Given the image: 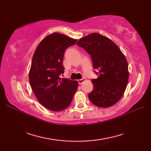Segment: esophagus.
I'll return each mask as SVG.
<instances>
[{"label":"esophagus","mask_w":151,"mask_h":151,"mask_svg":"<svg viewBox=\"0 0 151 151\" xmlns=\"http://www.w3.org/2000/svg\"><path fill=\"white\" fill-rule=\"evenodd\" d=\"M85 81H86V78H83L82 79H80V80H78V81L79 84H82L83 83H84Z\"/></svg>","instance_id":"obj_1"}]
</instances>
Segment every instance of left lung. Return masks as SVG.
<instances>
[{
	"label": "left lung",
	"mask_w": 151,
	"mask_h": 151,
	"mask_svg": "<svg viewBox=\"0 0 151 151\" xmlns=\"http://www.w3.org/2000/svg\"><path fill=\"white\" fill-rule=\"evenodd\" d=\"M90 54L93 68L99 69L97 78L93 79V90L88 94L93 104L108 108L123 97L129 81L128 62L119 48L108 37L91 33L77 42Z\"/></svg>",
	"instance_id": "left-lung-1"
}]
</instances>
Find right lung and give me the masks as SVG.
<instances>
[{"mask_svg":"<svg viewBox=\"0 0 151 151\" xmlns=\"http://www.w3.org/2000/svg\"><path fill=\"white\" fill-rule=\"evenodd\" d=\"M77 40L54 32L41 41L34 53L29 71L32 89L40 103L53 111L70 105L78 88L76 81L60 78L64 73L63 54Z\"/></svg>","mask_w":151,"mask_h":151,"instance_id":"right-lung-1","label":"right lung"}]
</instances>
